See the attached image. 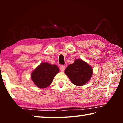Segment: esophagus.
<instances>
[{
  "mask_svg": "<svg viewBox=\"0 0 123 123\" xmlns=\"http://www.w3.org/2000/svg\"><path fill=\"white\" fill-rule=\"evenodd\" d=\"M59 68H60V70H61L62 72H63V71H64L65 67L64 65H60V66Z\"/></svg>",
  "mask_w": 123,
  "mask_h": 123,
  "instance_id": "esophagus-1",
  "label": "esophagus"
}]
</instances>
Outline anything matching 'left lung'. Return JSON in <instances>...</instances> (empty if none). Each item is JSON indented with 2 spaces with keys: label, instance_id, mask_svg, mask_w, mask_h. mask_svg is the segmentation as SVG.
Listing matches in <instances>:
<instances>
[{
  "label": "left lung",
  "instance_id": "left-lung-1",
  "mask_svg": "<svg viewBox=\"0 0 123 123\" xmlns=\"http://www.w3.org/2000/svg\"><path fill=\"white\" fill-rule=\"evenodd\" d=\"M64 72L72 83L77 86H81L90 80L93 69L86 62L82 59H76L74 63L67 67Z\"/></svg>",
  "mask_w": 123,
  "mask_h": 123
}]
</instances>
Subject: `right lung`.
Returning a JSON list of instances; mask_svg holds the SVG:
<instances>
[{"label": "right lung", "instance_id": "obj_1", "mask_svg": "<svg viewBox=\"0 0 123 123\" xmlns=\"http://www.w3.org/2000/svg\"><path fill=\"white\" fill-rule=\"evenodd\" d=\"M59 72L56 65L48 63H42L31 73L33 83L40 88H46L51 85L53 79Z\"/></svg>", "mask_w": 123, "mask_h": 123}]
</instances>
